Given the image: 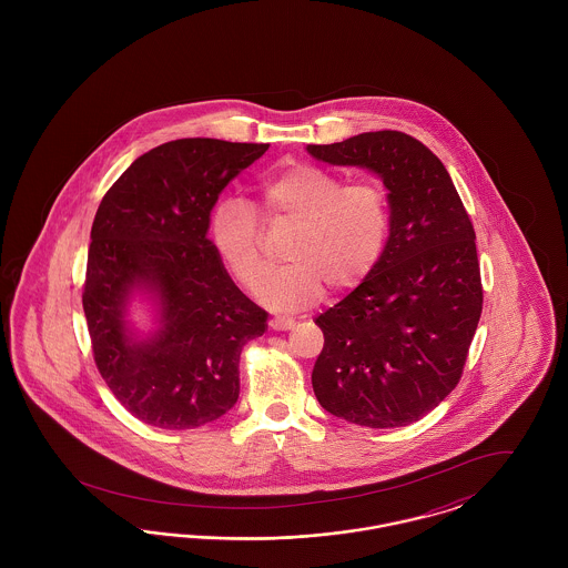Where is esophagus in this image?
I'll return each mask as SVG.
<instances>
[{"mask_svg":"<svg viewBox=\"0 0 568 568\" xmlns=\"http://www.w3.org/2000/svg\"><path fill=\"white\" fill-rule=\"evenodd\" d=\"M296 325L294 320H290V317H272L271 327L272 329H292Z\"/></svg>","mask_w":568,"mask_h":568,"instance_id":"obj_1","label":"esophagus"}]
</instances>
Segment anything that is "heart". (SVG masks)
<instances>
[{"instance_id": "b5f03b06", "label": "heart", "mask_w": 568, "mask_h": 568, "mask_svg": "<svg viewBox=\"0 0 568 568\" xmlns=\"http://www.w3.org/2000/svg\"><path fill=\"white\" fill-rule=\"evenodd\" d=\"M292 224L286 245L291 264L266 280L263 231ZM392 236V202L373 181L345 183L317 163L290 162L264 176L248 202L221 200L211 215L216 255L272 308H300L324 296L325 285L347 292L366 281Z\"/></svg>"}]
</instances>
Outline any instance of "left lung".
<instances>
[{
  "mask_svg": "<svg viewBox=\"0 0 568 568\" xmlns=\"http://www.w3.org/2000/svg\"><path fill=\"white\" fill-rule=\"evenodd\" d=\"M306 149L322 162L377 172L392 202L377 268L315 320L325 338L315 396L357 426H408L458 385L481 317L470 216L447 168L413 135L383 130Z\"/></svg>",
  "mask_w": 568,
  "mask_h": 568,
  "instance_id": "obj_1",
  "label": "left lung"
}]
</instances>
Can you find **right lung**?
I'll list each match as a JSON object with an SVG mask.
<instances>
[{
    "label": "right lung",
    "instance_id": "obj_1",
    "mask_svg": "<svg viewBox=\"0 0 568 568\" xmlns=\"http://www.w3.org/2000/svg\"><path fill=\"white\" fill-rule=\"evenodd\" d=\"M268 144L172 140L140 155L106 191L91 227L82 308L93 359L114 398L162 430L215 422L239 400L243 347L266 332L206 239L225 185ZM134 288L161 300L163 325L134 342L124 306Z\"/></svg>",
    "mask_w": 568,
    "mask_h": 568
}]
</instances>
